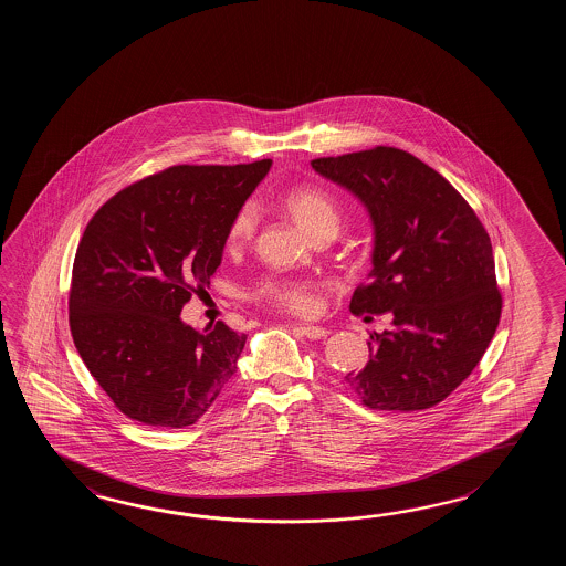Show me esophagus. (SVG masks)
Instances as JSON below:
<instances>
[{"label": "esophagus", "mask_w": 566, "mask_h": 566, "mask_svg": "<svg viewBox=\"0 0 566 566\" xmlns=\"http://www.w3.org/2000/svg\"><path fill=\"white\" fill-rule=\"evenodd\" d=\"M293 329L301 334L303 337H307V339H324L329 332L325 329V327H319V325H293Z\"/></svg>", "instance_id": "obj_1"}]
</instances>
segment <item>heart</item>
<instances>
[{
  "label": "heart",
  "mask_w": 566,
  "mask_h": 566,
  "mask_svg": "<svg viewBox=\"0 0 566 566\" xmlns=\"http://www.w3.org/2000/svg\"><path fill=\"white\" fill-rule=\"evenodd\" d=\"M283 205L289 214L303 229L319 237H336L342 227V208L336 196L319 186H300L285 196ZM256 229V210L253 205H242L230 220L227 247L241 249L253 239ZM254 297L283 312L310 315L315 310V287L310 281L295 277H266L254 287Z\"/></svg>",
  "instance_id": "obj_1"
}]
</instances>
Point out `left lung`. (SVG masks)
I'll use <instances>...</instances> for the list:
<instances>
[{"label":"left lung","instance_id":"1","mask_svg":"<svg viewBox=\"0 0 566 566\" xmlns=\"http://www.w3.org/2000/svg\"><path fill=\"white\" fill-rule=\"evenodd\" d=\"M312 168L373 217L374 269L349 312L395 315L346 382L368 409H431L473 373L500 324L490 234L465 198L409 151L378 145L317 157Z\"/></svg>","mask_w":566,"mask_h":566}]
</instances>
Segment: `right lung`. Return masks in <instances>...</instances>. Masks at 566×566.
Returning <instances> with one entry per match:
<instances>
[{"label": "right lung", "instance_id": "add662e5", "mask_svg": "<svg viewBox=\"0 0 566 566\" xmlns=\"http://www.w3.org/2000/svg\"><path fill=\"white\" fill-rule=\"evenodd\" d=\"M271 168L171 166L108 198L74 256L69 324L74 346L113 405L133 421L184 429L237 373L247 336L217 322L181 324L210 285L234 212Z\"/></svg>", "mask_w": 566, "mask_h": 566}]
</instances>
